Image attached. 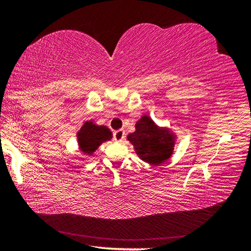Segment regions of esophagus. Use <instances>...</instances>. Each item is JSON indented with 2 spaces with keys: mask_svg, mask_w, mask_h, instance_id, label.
Segmentation results:
<instances>
[{
  "mask_svg": "<svg viewBox=\"0 0 251 251\" xmlns=\"http://www.w3.org/2000/svg\"><path fill=\"white\" fill-rule=\"evenodd\" d=\"M125 137V131L124 129H118L114 131V139H115L116 142H122L123 139Z\"/></svg>",
  "mask_w": 251,
  "mask_h": 251,
  "instance_id": "34e87169",
  "label": "esophagus"
}]
</instances>
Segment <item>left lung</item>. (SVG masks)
Returning a JSON list of instances; mask_svg holds the SVG:
<instances>
[{
    "instance_id": "1",
    "label": "left lung",
    "mask_w": 251,
    "mask_h": 251,
    "mask_svg": "<svg viewBox=\"0 0 251 251\" xmlns=\"http://www.w3.org/2000/svg\"><path fill=\"white\" fill-rule=\"evenodd\" d=\"M137 155L144 161L159 165L173 152V137L166 129H159L150 117L144 116L136 124V130L128 135Z\"/></svg>"
}]
</instances>
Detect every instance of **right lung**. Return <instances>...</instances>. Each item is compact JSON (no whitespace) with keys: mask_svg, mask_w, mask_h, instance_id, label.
I'll return each instance as SVG.
<instances>
[{"mask_svg":"<svg viewBox=\"0 0 251 251\" xmlns=\"http://www.w3.org/2000/svg\"><path fill=\"white\" fill-rule=\"evenodd\" d=\"M112 137L109 129L106 126H96L91 122L85 123L78 131V143L80 150L86 154H92L101 143Z\"/></svg>","mask_w":251,"mask_h":251,"instance_id":"right-lung-1","label":"right lung"}]
</instances>
